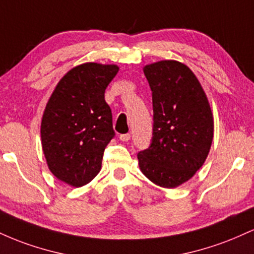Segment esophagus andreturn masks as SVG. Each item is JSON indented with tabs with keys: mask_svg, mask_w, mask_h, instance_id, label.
Segmentation results:
<instances>
[{
	"mask_svg": "<svg viewBox=\"0 0 254 254\" xmlns=\"http://www.w3.org/2000/svg\"><path fill=\"white\" fill-rule=\"evenodd\" d=\"M130 133H123V135H119V139L123 142H127L130 139Z\"/></svg>",
	"mask_w": 254,
	"mask_h": 254,
	"instance_id": "34e87169",
	"label": "esophagus"
}]
</instances>
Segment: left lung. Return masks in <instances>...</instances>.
<instances>
[{"label":"left lung","mask_w":254,"mask_h":254,"mask_svg":"<svg viewBox=\"0 0 254 254\" xmlns=\"http://www.w3.org/2000/svg\"><path fill=\"white\" fill-rule=\"evenodd\" d=\"M153 93L154 125L149 148L137 154L139 170L151 183L174 189L202 167L214 138L208 98L188 65L173 60L145 65Z\"/></svg>","instance_id":"8db88e82"}]
</instances>
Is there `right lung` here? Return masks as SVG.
<instances>
[{"instance_id":"obj_1","label":"right lung","mask_w":254,"mask_h":254,"mask_svg":"<svg viewBox=\"0 0 254 254\" xmlns=\"http://www.w3.org/2000/svg\"><path fill=\"white\" fill-rule=\"evenodd\" d=\"M118 70L116 64H80L52 92L40 136L49 170L61 182L80 188L100 172L105 148L115 136L105 89Z\"/></svg>"}]
</instances>
